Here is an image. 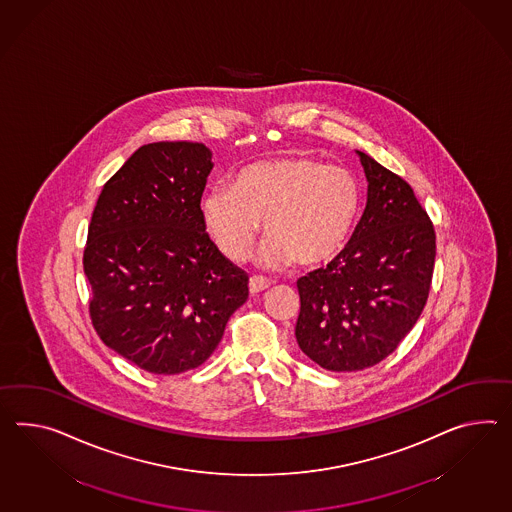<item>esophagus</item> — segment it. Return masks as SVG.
I'll use <instances>...</instances> for the list:
<instances>
[{
  "label": "esophagus",
  "instance_id": "34e87169",
  "mask_svg": "<svg viewBox=\"0 0 512 512\" xmlns=\"http://www.w3.org/2000/svg\"><path fill=\"white\" fill-rule=\"evenodd\" d=\"M268 287H270V281H268V279H264V277H257V275H253V277H251V294H259V292H262V290H266V288Z\"/></svg>",
  "mask_w": 512,
  "mask_h": 512
}]
</instances>
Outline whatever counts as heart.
Returning a JSON list of instances; mask_svg holds the SVG:
<instances>
[{
    "instance_id": "b5f03b06",
    "label": "heart",
    "mask_w": 512,
    "mask_h": 512,
    "mask_svg": "<svg viewBox=\"0 0 512 512\" xmlns=\"http://www.w3.org/2000/svg\"><path fill=\"white\" fill-rule=\"evenodd\" d=\"M361 211V188L348 170L309 157L259 161L242 168L231 188H211L201 218L229 261L248 259L261 224L268 235L261 261L320 266L348 244Z\"/></svg>"
}]
</instances>
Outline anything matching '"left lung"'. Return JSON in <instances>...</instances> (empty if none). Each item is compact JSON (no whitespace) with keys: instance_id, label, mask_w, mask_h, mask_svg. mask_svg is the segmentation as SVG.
<instances>
[{"instance_id":"8db88e82","label":"left lung","mask_w":512,"mask_h":512,"mask_svg":"<svg viewBox=\"0 0 512 512\" xmlns=\"http://www.w3.org/2000/svg\"><path fill=\"white\" fill-rule=\"evenodd\" d=\"M357 155L368 181L361 220L333 261L298 279L296 340L329 372H359L398 348L424 311L437 255L411 185Z\"/></svg>"}]
</instances>
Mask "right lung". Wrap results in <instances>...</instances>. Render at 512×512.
<instances>
[{
    "label": "right lung",
    "instance_id": "right-lung-1",
    "mask_svg": "<svg viewBox=\"0 0 512 512\" xmlns=\"http://www.w3.org/2000/svg\"><path fill=\"white\" fill-rule=\"evenodd\" d=\"M212 166L205 144H146L105 183L88 225L92 325L150 374L198 368L248 300V275L205 233Z\"/></svg>",
    "mask_w": 512,
    "mask_h": 512
}]
</instances>
